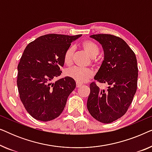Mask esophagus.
<instances>
[{
    "label": "esophagus",
    "mask_w": 152,
    "mask_h": 152,
    "mask_svg": "<svg viewBox=\"0 0 152 152\" xmlns=\"http://www.w3.org/2000/svg\"><path fill=\"white\" fill-rule=\"evenodd\" d=\"M82 84L81 83H79V82H76V87L77 88H79V87H80L81 86H82Z\"/></svg>",
    "instance_id": "34e87169"
}]
</instances>
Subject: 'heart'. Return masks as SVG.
Listing matches in <instances>:
<instances>
[{
    "label": "heart",
    "mask_w": 152,
    "mask_h": 152,
    "mask_svg": "<svg viewBox=\"0 0 152 152\" xmlns=\"http://www.w3.org/2000/svg\"><path fill=\"white\" fill-rule=\"evenodd\" d=\"M83 48L91 56L95 57L98 55L99 48L92 41L86 40L82 43ZM74 53V47L69 46L66 50L64 55V61L66 65L69 66L72 62V56ZM66 75L69 77L73 79L79 83H84L88 81L94 75L92 68H80L77 67H72L66 70Z\"/></svg>",
    "instance_id": "obj_1"
}]
</instances>
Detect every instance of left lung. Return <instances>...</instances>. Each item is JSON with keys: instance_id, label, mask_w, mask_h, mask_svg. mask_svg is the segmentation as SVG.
I'll return each instance as SVG.
<instances>
[{"instance_id": "left-lung-1", "label": "left lung", "mask_w": 152, "mask_h": 152, "mask_svg": "<svg viewBox=\"0 0 152 152\" xmlns=\"http://www.w3.org/2000/svg\"><path fill=\"white\" fill-rule=\"evenodd\" d=\"M91 37L100 43L104 53L94 79L108 86L101 89L95 82L91 83L87 109L95 120L111 123L126 113L136 92V57L127 43L115 35L98 34Z\"/></svg>"}]
</instances>
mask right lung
I'll list each match as a JSON object with an SVG mask.
<instances>
[{
  "instance_id": "1",
  "label": "right lung",
  "mask_w": 152,
  "mask_h": 152,
  "mask_svg": "<svg viewBox=\"0 0 152 152\" xmlns=\"http://www.w3.org/2000/svg\"><path fill=\"white\" fill-rule=\"evenodd\" d=\"M81 36L43 35L24 50L18 65V90L25 109L36 120L47 122L59 116L75 88L69 77L52 81L61 74L66 50Z\"/></svg>"
}]
</instances>
